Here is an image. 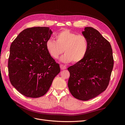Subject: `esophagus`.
Listing matches in <instances>:
<instances>
[{"mask_svg": "<svg viewBox=\"0 0 125 125\" xmlns=\"http://www.w3.org/2000/svg\"><path fill=\"white\" fill-rule=\"evenodd\" d=\"M60 69H61L62 70H64V69H66L67 68V67L65 65H62V64H60Z\"/></svg>", "mask_w": 125, "mask_h": 125, "instance_id": "esophagus-1", "label": "esophagus"}]
</instances>
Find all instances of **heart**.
<instances>
[{"mask_svg": "<svg viewBox=\"0 0 125 125\" xmlns=\"http://www.w3.org/2000/svg\"><path fill=\"white\" fill-rule=\"evenodd\" d=\"M56 41L48 40L46 47L52 58L57 59L65 52L62 61L75 63L80 62L85 57L88 50V42L86 37L78 34L69 30H62L55 35Z\"/></svg>", "mask_w": 125, "mask_h": 125, "instance_id": "heart-1", "label": "heart"}]
</instances>
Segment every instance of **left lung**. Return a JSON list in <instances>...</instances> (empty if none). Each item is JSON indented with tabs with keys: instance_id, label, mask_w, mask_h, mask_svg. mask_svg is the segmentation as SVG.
<instances>
[{
	"instance_id": "8db88e82",
	"label": "left lung",
	"mask_w": 125,
	"mask_h": 125,
	"mask_svg": "<svg viewBox=\"0 0 125 125\" xmlns=\"http://www.w3.org/2000/svg\"><path fill=\"white\" fill-rule=\"evenodd\" d=\"M82 34L88 40V50L81 61L69 67L68 86L75 99L88 101L106 89L114 66L111 45L100 33L91 27Z\"/></svg>"
}]
</instances>
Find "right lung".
Returning <instances> with one entry per match:
<instances>
[{"label": "right lung", "mask_w": 125, "mask_h": 125, "mask_svg": "<svg viewBox=\"0 0 125 125\" xmlns=\"http://www.w3.org/2000/svg\"><path fill=\"white\" fill-rule=\"evenodd\" d=\"M52 34L48 27L27 28L11 44L8 64L9 80L18 91L26 97L45 95L60 73L59 64L46 47Z\"/></svg>", "instance_id": "right-lung-1"}]
</instances>
